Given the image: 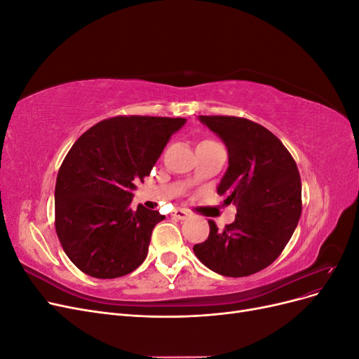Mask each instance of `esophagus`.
I'll use <instances>...</instances> for the list:
<instances>
[{
	"label": "esophagus",
	"instance_id": "esophagus-1",
	"mask_svg": "<svg viewBox=\"0 0 359 359\" xmlns=\"http://www.w3.org/2000/svg\"><path fill=\"white\" fill-rule=\"evenodd\" d=\"M173 219H178V220H186L189 217V211L187 210H182V208H177L175 211L172 212Z\"/></svg>",
	"mask_w": 359,
	"mask_h": 359
}]
</instances>
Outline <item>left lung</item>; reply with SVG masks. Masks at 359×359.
Returning a JSON list of instances; mask_svg holds the SVG:
<instances>
[{
  "mask_svg": "<svg viewBox=\"0 0 359 359\" xmlns=\"http://www.w3.org/2000/svg\"><path fill=\"white\" fill-rule=\"evenodd\" d=\"M199 119L227 148L229 168L217 193L226 198V205H236V219L223 231L210 220L208 240L193 245V252L217 274L252 276L280 256L299 222L297 163L277 136L250 119L223 115H199Z\"/></svg>",
  "mask_w": 359,
  "mask_h": 359,
  "instance_id": "obj_1",
  "label": "left lung"
}]
</instances>
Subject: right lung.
Listing matches in <instances>:
<instances>
[{"label":"right lung","mask_w":359,"mask_h":359,"mask_svg":"<svg viewBox=\"0 0 359 359\" xmlns=\"http://www.w3.org/2000/svg\"><path fill=\"white\" fill-rule=\"evenodd\" d=\"M184 124L186 118L114 116L73 144L57 177L55 229L82 273L116 278L144 262L165 215L142 205L135 210L133 190Z\"/></svg>","instance_id":"1"}]
</instances>
